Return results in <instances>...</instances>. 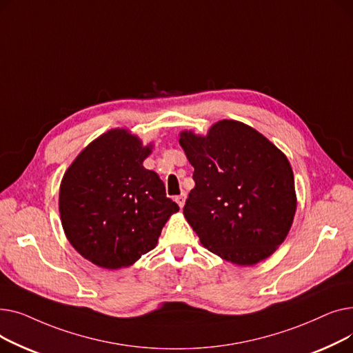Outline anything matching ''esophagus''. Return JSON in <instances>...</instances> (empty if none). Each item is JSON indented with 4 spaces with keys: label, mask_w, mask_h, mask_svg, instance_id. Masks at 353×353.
Wrapping results in <instances>:
<instances>
[{
    "label": "esophagus",
    "mask_w": 353,
    "mask_h": 353,
    "mask_svg": "<svg viewBox=\"0 0 353 353\" xmlns=\"http://www.w3.org/2000/svg\"><path fill=\"white\" fill-rule=\"evenodd\" d=\"M174 200H176L177 205L180 206V209H183V206H184V201H186V193H181V194L176 196V197H174Z\"/></svg>",
    "instance_id": "esophagus-1"
}]
</instances>
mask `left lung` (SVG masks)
<instances>
[{
	"mask_svg": "<svg viewBox=\"0 0 353 353\" xmlns=\"http://www.w3.org/2000/svg\"><path fill=\"white\" fill-rule=\"evenodd\" d=\"M179 143L194 167V189L183 214L212 253L253 266L279 248L296 213L290 163L270 140L236 120L206 136L183 130Z\"/></svg>",
	"mask_w": 353,
	"mask_h": 353,
	"instance_id": "1",
	"label": "left lung"
}]
</instances>
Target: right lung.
<instances>
[{
	"instance_id": "right-lung-1",
	"label": "right lung",
	"mask_w": 353,
	"mask_h": 353,
	"mask_svg": "<svg viewBox=\"0 0 353 353\" xmlns=\"http://www.w3.org/2000/svg\"><path fill=\"white\" fill-rule=\"evenodd\" d=\"M144 144L127 128H111L74 159L60 184L59 210L65 237L99 268L132 266L156 248L176 203L143 161Z\"/></svg>"
}]
</instances>
